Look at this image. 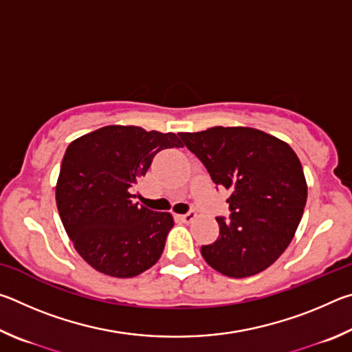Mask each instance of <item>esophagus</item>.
I'll use <instances>...</instances> for the list:
<instances>
[{
	"label": "esophagus",
	"instance_id": "34e87169",
	"mask_svg": "<svg viewBox=\"0 0 352 352\" xmlns=\"http://www.w3.org/2000/svg\"><path fill=\"white\" fill-rule=\"evenodd\" d=\"M178 219H180L182 222H184V223H190L195 219V212L194 211H189L186 214H182V216H178Z\"/></svg>",
	"mask_w": 352,
	"mask_h": 352
}]
</instances>
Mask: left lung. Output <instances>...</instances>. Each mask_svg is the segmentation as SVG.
Returning a JSON list of instances; mask_svg holds the SVG:
<instances>
[{"label":"left lung","mask_w":352,"mask_h":352,"mask_svg":"<svg viewBox=\"0 0 352 352\" xmlns=\"http://www.w3.org/2000/svg\"><path fill=\"white\" fill-rule=\"evenodd\" d=\"M178 136L211 180L230 190V219L217 217V241L201 247V256L230 278L265 270L294 239L306 206L307 184L296 153L287 142L250 127Z\"/></svg>","instance_id":"1"}]
</instances>
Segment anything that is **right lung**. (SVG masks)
I'll return each mask as SVG.
<instances>
[{"instance_id":"obj_1","label":"right lung","mask_w":352,"mask_h":352,"mask_svg":"<svg viewBox=\"0 0 352 352\" xmlns=\"http://www.w3.org/2000/svg\"><path fill=\"white\" fill-rule=\"evenodd\" d=\"M172 147H182L175 133L135 126H107L68 146L57 210L77 253L94 270L133 278L160 259L174 217L135 204L132 189L155 155Z\"/></svg>"}]
</instances>
